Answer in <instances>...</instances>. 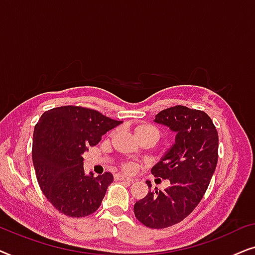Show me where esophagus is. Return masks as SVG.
<instances>
[{"instance_id": "34e87169", "label": "esophagus", "mask_w": 255, "mask_h": 255, "mask_svg": "<svg viewBox=\"0 0 255 255\" xmlns=\"http://www.w3.org/2000/svg\"><path fill=\"white\" fill-rule=\"evenodd\" d=\"M115 179L116 180H120V181H124V182H132V180L131 177H128V176H125V175H120V174H118V175H115Z\"/></svg>"}]
</instances>
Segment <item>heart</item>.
Here are the masks:
<instances>
[{
    "label": "heart",
    "mask_w": 255,
    "mask_h": 255,
    "mask_svg": "<svg viewBox=\"0 0 255 255\" xmlns=\"http://www.w3.org/2000/svg\"><path fill=\"white\" fill-rule=\"evenodd\" d=\"M134 135L137 139H140L141 137H149L152 138L153 140L156 141L159 139V130L155 127L149 124H140L138 127L134 128ZM123 169L125 172L131 173L133 170V166L131 163H124Z\"/></svg>",
    "instance_id": "1"
}]
</instances>
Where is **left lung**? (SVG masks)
<instances>
[{
  "label": "left lung",
  "mask_w": 255,
  "mask_h": 255,
  "mask_svg": "<svg viewBox=\"0 0 255 255\" xmlns=\"http://www.w3.org/2000/svg\"><path fill=\"white\" fill-rule=\"evenodd\" d=\"M175 132V141L152 167L155 177L169 180L163 191L151 190L135 202L137 219L149 229H165L191 214L207 190L218 161V133L204 111L176 106L165 109L154 118Z\"/></svg>",
  "instance_id": "obj_1"
}]
</instances>
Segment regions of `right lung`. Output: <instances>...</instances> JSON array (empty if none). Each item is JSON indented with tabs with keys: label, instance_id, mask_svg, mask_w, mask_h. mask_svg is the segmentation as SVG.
<instances>
[{
	"label": "right lung",
	"instance_id": "right-lung-1",
	"mask_svg": "<svg viewBox=\"0 0 255 255\" xmlns=\"http://www.w3.org/2000/svg\"><path fill=\"white\" fill-rule=\"evenodd\" d=\"M120 124L82 107H59L41 115L33 131V166L41 191L61 214L86 217L100 208L114 176L87 175L82 154Z\"/></svg>",
	"mask_w": 255,
	"mask_h": 255
}]
</instances>
